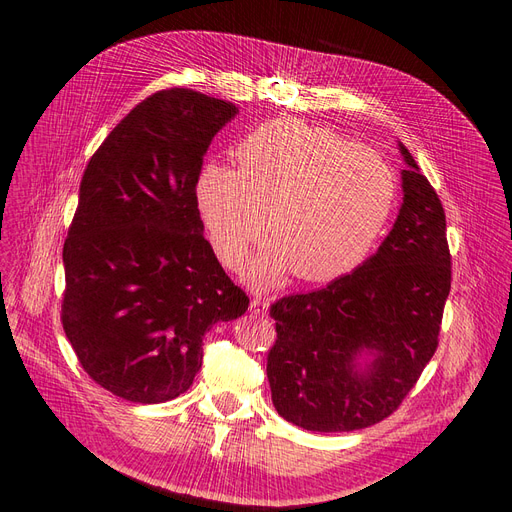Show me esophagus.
<instances>
[{"label": "esophagus", "instance_id": "obj_1", "mask_svg": "<svg viewBox=\"0 0 512 512\" xmlns=\"http://www.w3.org/2000/svg\"><path fill=\"white\" fill-rule=\"evenodd\" d=\"M267 307H270V301H267V299H263V297H253L251 299V313L265 315Z\"/></svg>", "mask_w": 512, "mask_h": 512}]
</instances>
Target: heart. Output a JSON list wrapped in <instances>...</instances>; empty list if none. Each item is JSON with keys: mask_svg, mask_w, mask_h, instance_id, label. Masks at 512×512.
Returning <instances> with one entry per match:
<instances>
[{"mask_svg": "<svg viewBox=\"0 0 512 512\" xmlns=\"http://www.w3.org/2000/svg\"><path fill=\"white\" fill-rule=\"evenodd\" d=\"M238 170L209 161L195 201L209 242L226 267L242 265L265 234L274 240L251 265L257 284L286 267L303 282H330L373 251L396 203L386 159L340 134L294 118L253 128L234 149Z\"/></svg>", "mask_w": 512, "mask_h": 512, "instance_id": "obj_1", "label": "heart"}]
</instances>
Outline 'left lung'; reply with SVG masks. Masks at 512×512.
I'll return each mask as SVG.
<instances>
[{"label": "left lung", "mask_w": 512, "mask_h": 512, "mask_svg": "<svg viewBox=\"0 0 512 512\" xmlns=\"http://www.w3.org/2000/svg\"><path fill=\"white\" fill-rule=\"evenodd\" d=\"M402 207L378 253L326 288L270 307L267 380L276 411L309 432H355L390 417L434 357L452 280L446 215L405 145ZM376 359L365 374L354 357Z\"/></svg>", "instance_id": "obj_1"}]
</instances>
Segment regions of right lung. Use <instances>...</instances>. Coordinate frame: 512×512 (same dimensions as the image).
Returning a JSON list of instances; mask_svg holds the SVG:
<instances>
[{
  "label": "right lung",
  "instance_id": "right-lung-1",
  "mask_svg": "<svg viewBox=\"0 0 512 512\" xmlns=\"http://www.w3.org/2000/svg\"><path fill=\"white\" fill-rule=\"evenodd\" d=\"M236 105L191 89L143 99L89 159L64 242L62 326L89 378L157 405L191 388L203 336L249 297L224 272L195 201Z\"/></svg>",
  "mask_w": 512,
  "mask_h": 512
}]
</instances>
